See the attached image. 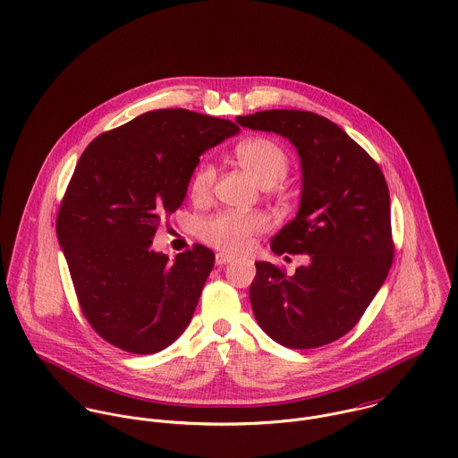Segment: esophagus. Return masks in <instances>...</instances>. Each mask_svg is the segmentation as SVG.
<instances>
[{
  "instance_id": "esophagus-1",
  "label": "esophagus",
  "mask_w": 458,
  "mask_h": 458,
  "mask_svg": "<svg viewBox=\"0 0 458 458\" xmlns=\"http://www.w3.org/2000/svg\"><path fill=\"white\" fill-rule=\"evenodd\" d=\"M233 259L230 257V255H226V253H217L216 255V264L217 266H225V264H230Z\"/></svg>"
}]
</instances>
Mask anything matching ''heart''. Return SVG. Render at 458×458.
<instances>
[{
  "mask_svg": "<svg viewBox=\"0 0 458 458\" xmlns=\"http://www.w3.org/2000/svg\"><path fill=\"white\" fill-rule=\"evenodd\" d=\"M235 159L264 187H273L283 181L290 170V156L284 147L266 136H253L241 141L235 147ZM214 181L216 168L210 163H199L189 183L192 198H207ZM266 226L267 219L259 212L226 210L201 219L196 226V233L203 242L216 250L242 253L250 248L253 237L262 233Z\"/></svg>",
  "mask_w": 458,
  "mask_h": 458,
  "instance_id": "heart-1",
  "label": "heart"
}]
</instances>
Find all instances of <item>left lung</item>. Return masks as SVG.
Listing matches in <instances>:
<instances>
[{"label":"left lung","instance_id":"8db88e82","mask_svg":"<svg viewBox=\"0 0 458 458\" xmlns=\"http://www.w3.org/2000/svg\"><path fill=\"white\" fill-rule=\"evenodd\" d=\"M297 148L299 212L271 241L276 255H306L292 276L257 262L250 301L259 326L288 349H317L347 335L382 286L394 257L389 191L378 165L342 127L311 111L237 116Z\"/></svg>","mask_w":458,"mask_h":458}]
</instances>
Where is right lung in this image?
I'll list each match as a JSON object with an SVG mask.
<instances>
[{
	"instance_id": "1",
	"label": "right lung",
	"mask_w": 458,
	"mask_h": 458,
	"mask_svg": "<svg viewBox=\"0 0 458 458\" xmlns=\"http://www.w3.org/2000/svg\"><path fill=\"white\" fill-rule=\"evenodd\" d=\"M237 123L189 109H156L102 132L81 154L56 217L81 311L107 344L154 354L181 335L214 267L194 244L174 262L152 251L182 205L199 156Z\"/></svg>"
}]
</instances>
